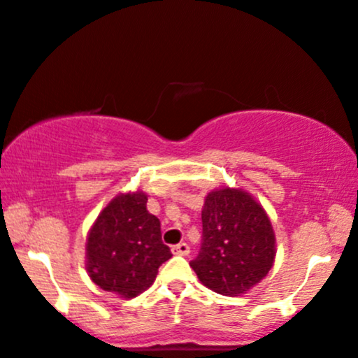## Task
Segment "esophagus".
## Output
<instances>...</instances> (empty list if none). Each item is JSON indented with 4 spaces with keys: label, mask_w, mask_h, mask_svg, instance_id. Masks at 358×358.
I'll list each match as a JSON object with an SVG mask.
<instances>
[{
    "label": "esophagus",
    "mask_w": 358,
    "mask_h": 358,
    "mask_svg": "<svg viewBox=\"0 0 358 358\" xmlns=\"http://www.w3.org/2000/svg\"><path fill=\"white\" fill-rule=\"evenodd\" d=\"M189 251H191V248H189L187 243H179V245L172 246V253L174 255L186 256V255H189Z\"/></svg>",
    "instance_id": "34e87169"
}]
</instances>
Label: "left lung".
I'll return each instance as SVG.
<instances>
[{
	"label": "left lung",
	"instance_id": "obj_1",
	"mask_svg": "<svg viewBox=\"0 0 358 358\" xmlns=\"http://www.w3.org/2000/svg\"><path fill=\"white\" fill-rule=\"evenodd\" d=\"M201 220V250L189 264L204 287L239 296L268 275L275 262V233L248 192L229 187L209 192Z\"/></svg>",
	"mask_w": 358,
	"mask_h": 358
}]
</instances>
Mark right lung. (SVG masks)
<instances>
[{
    "mask_svg": "<svg viewBox=\"0 0 358 358\" xmlns=\"http://www.w3.org/2000/svg\"><path fill=\"white\" fill-rule=\"evenodd\" d=\"M144 192L120 194L92 226L87 270L105 292L134 298L154 283L159 266L171 258L162 243L161 221L147 211Z\"/></svg>",
    "mask_w": 358,
    "mask_h": 358,
    "instance_id": "obj_1",
    "label": "right lung"
}]
</instances>
